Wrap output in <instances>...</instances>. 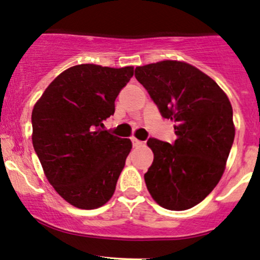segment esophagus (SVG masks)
I'll return each mask as SVG.
<instances>
[{
    "label": "esophagus",
    "mask_w": 260,
    "mask_h": 260,
    "mask_svg": "<svg viewBox=\"0 0 260 260\" xmlns=\"http://www.w3.org/2000/svg\"><path fill=\"white\" fill-rule=\"evenodd\" d=\"M131 142H132V146H133V147L143 146V142L139 141V139H137V138H131Z\"/></svg>",
    "instance_id": "1"
}]
</instances>
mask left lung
Instances as JSON below:
<instances>
[{"label": "left lung", "mask_w": 260, "mask_h": 260, "mask_svg": "<svg viewBox=\"0 0 260 260\" xmlns=\"http://www.w3.org/2000/svg\"><path fill=\"white\" fill-rule=\"evenodd\" d=\"M135 72L163 118L176 123L173 143L147 141L154 154L144 174L147 188L163 208H192L225 168L236 135L231 102L212 78L185 62L162 61Z\"/></svg>", "instance_id": "8db88e82"}]
</instances>
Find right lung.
<instances>
[{
    "label": "right lung",
    "instance_id": "obj_1",
    "mask_svg": "<svg viewBox=\"0 0 260 260\" xmlns=\"http://www.w3.org/2000/svg\"><path fill=\"white\" fill-rule=\"evenodd\" d=\"M133 67L78 64L56 77L32 111V143L52 187L81 209L111 199L132 143L103 128Z\"/></svg>",
    "mask_w": 260,
    "mask_h": 260
}]
</instances>
